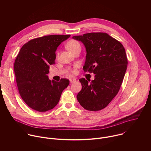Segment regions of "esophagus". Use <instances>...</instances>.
<instances>
[{
    "label": "esophagus",
    "instance_id": "34e87169",
    "mask_svg": "<svg viewBox=\"0 0 151 151\" xmlns=\"http://www.w3.org/2000/svg\"><path fill=\"white\" fill-rule=\"evenodd\" d=\"M76 80V79H75V78H73V79H70V83H73V82H75Z\"/></svg>",
    "mask_w": 151,
    "mask_h": 151
}]
</instances>
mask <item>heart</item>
Segmentation results:
<instances>
[{
    "label": "heart",
    "instance_id": "heart-1",
    "mask_svg": "<svg viewBox=\"0 0 151 151\" xmlns=\"http://www.w3.org/2000/svg\"><path fill=\"white\" fill-rule=\"evenodd\" d=\"M66 47L72 53L78 50H81V45L79 42L76 40H71L69 41L67 43ZM73 72H75V71H73Z\"/></svg>",
    "mask_w": 151,
    "mask_h": 151
}]
</instances>
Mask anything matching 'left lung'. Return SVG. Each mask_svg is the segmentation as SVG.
I'll use <instances>...</instances> for the list:
<instances>
[{"mask_svg":"<svg viewBox=\"0 0 151 151\" xmlns=\"http://www.w3.org/2000/svg\"><path fill=\"white\" fill-rule=\"evenodd\" d=\"M85 48L83 69L93 72L94 80L81 78L82 90L77 100L86 110L100 111L108 105L118 94L127 67V58L121 43L106 33H89L74 36Z\"/></svg>","mask_w":151,"mask_h":151,"instance_id":"1","label":"left lung"}]
</instances>
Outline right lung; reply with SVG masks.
I'll use <instances>...</instances> for the list:
<instances>
[{"instance_id":"obj_1","label":"right lung","mask_w":151,"mask_h":151,"mask_svg":"<svg viewBox=\"0 0 151 151\" xmlns=\"http://www.w3.org/2000/svg\"><path fill=\"white\" fill-rule=\"evenodd\" d=\"M70 36L52 35L29 40L21 48L14 63V72L20 96L35 111L46 112L58 104L69 80L49 79L50 65L55 63V51Z\"/></svg>"}]
</instances>
